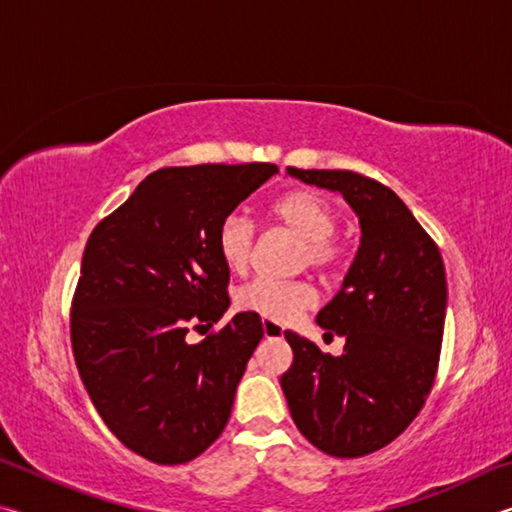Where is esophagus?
Returning <instances> with one entry per match:
<instances>
[{
	"label": "esophagus",
	"instance_id": "obj_1",
	"mask_svg": "<svg viewBox=\"0 0 512 512\" xmlns=\"http://www.w3.org/2000/svg\"><path fill=\"white\" fill-rule=\"evenodd\" d=\"M262 327H264V336L266 339H282L284 336V327L273 323V320H262Z\"/></svg>",
	"mask_w": 512,
	"mask_h": 512
}]
</instances>
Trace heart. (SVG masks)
<instances>
[{
    "instance_id": "obj_1",
    "label": "heart",
    "mask_w": 512,
    "mask_h": 512,
    "mask_svg": "<svg viewBox=\"0 0 512 512\" xmlns=\"http://www.w3.org/2000/svg\"><path fill=\"white\" fill-rule=\"evenodd\" d=\"M268 214L302 239L305 246L300 250L302 266L309 264L329 273L341 262V248L334 241L339 214L320 194L309 189H293L275 198ZM216 248L228 271L244 273L255 248V223L239 212L228 214L216 230ZM314 298L316 293L307 282H282L271 277H257L235 293L241 311H250L273 323H289L300 311L314 305Z\"/></svg>"
}]
</instances>
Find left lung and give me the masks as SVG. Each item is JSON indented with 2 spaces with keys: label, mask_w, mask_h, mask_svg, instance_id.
I'll list each match as a JSON object with an SVG mask.
<instances>
[{
  "label": "left lung",
  "mask_w": 512,
  "mask_h": 512,
  "mask_svg": "<svg viewBox=\"0 0 512 512\" xmlns=\"http://www.w3.org/2000/svg\"><path fill=\"white\" fill-rule=\"evenodd\" d=\"M287 173L339 192L359 216L361 244L341 291L316 316L329 336H343V354L320 352L287 329L293 363L280 384L311 445L329 456H366L393 443L431 391L445 329V264L393 189L354 171Z\"/></svg>",
  "instance_id": "obj_1"
}]
</instances>
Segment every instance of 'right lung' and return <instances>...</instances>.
<instances>
[{
	"mask_svg": "<svg viewBox=\"0 0 512 512\" xmlns=\"http://www.w3.org/2000/svg\"><path fill=\"white\" fill-rule=\"evenodd\" d=\"M268 162L153 171L92 230L72 302V350L94 409L131 452L160 465L203 454L228 424L262 318L230 307L216 248L225 216L275 176Z\"/></svg>",
	"mask_w": 512,
	"mask_h": 512,
	"instance_id": "add662e5",
	"label": "right lung"
}]
</instances>
